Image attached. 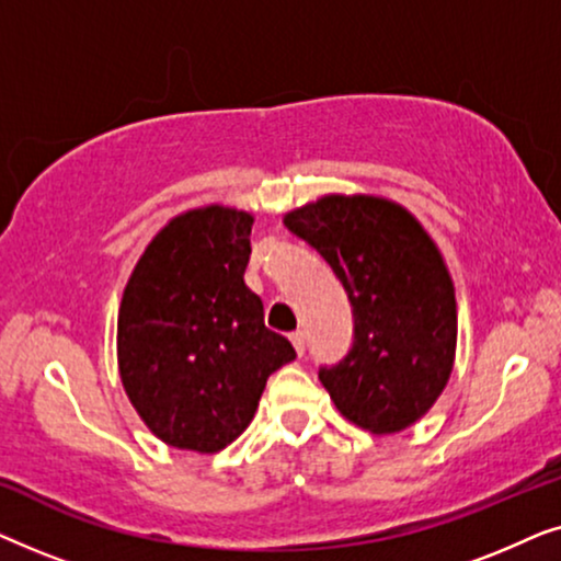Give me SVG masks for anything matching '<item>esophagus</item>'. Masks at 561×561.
<instances>
[{"mask_svg":"<svg viewBox=\"0 0 561 561\" xmlns=\"http://www.w3.org/2000/svg\"><path fill=\"white\" fill-rule=\"evenodd\" d=\"M290 342H294V347H296L298 355H304V352H306V334L301 332V329L290 334Z\"/></svg>","mask_w":561,"mask_h":561,"instance_id":"obj_1","label":"esophagus"}]
</instances>
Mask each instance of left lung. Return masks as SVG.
<instances>
[{
    "instance_id": "8db88e82",
    "label": "left lung",
    "mask_w": 561,
    "mask_h": 561,
    "mask_svg": "<svg viewBox=\"0 0 561 561\" xmlns=\"http://www.w3.org/2000/svg\"><path fill=\"white\" fill-rule=\"evenodd\" d=\"M347 290L352 347L319 380L342 416L373 434L401 432L447 386L457 301L447 265L403 206L375 196H324L286 214Z\"/></svg>"
}]
</instances>
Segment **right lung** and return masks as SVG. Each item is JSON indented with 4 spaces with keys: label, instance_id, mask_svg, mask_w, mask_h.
<instances>
[{
    "label": "right lung",
    "instance_id": "add662e5",
    "mask_svg": "<svg viewBox=\"0 0 561 561\" xmlns=\"http://www.w3.org/2000/svg\"><path fill=\"white\" fill-rule=\"evenodd\" d=\"M252 217L181 214L142 252L122 296V386L150 432L179 449H225L255 416L265 382L296 357L244 286Z\"/></svg>",
    "mask_w": 561,
    "mask_h": 561
}]
</instances>
